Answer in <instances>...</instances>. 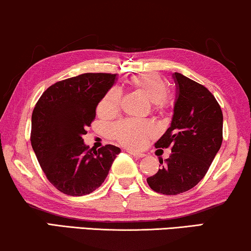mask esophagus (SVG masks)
<instances>
[{"label":"esophagus","instance_id":"1","mask_svg":"<svg viewBox=\"0 0 251 251\" xmlns=\"http://www.w3.org/2000/svg\"><path fill=\"white\" fill-rule=\"evenodd\" d=\"M127 152H128L129 154H132V156L136 157V158H143L144 157V153H140V152H136V151H133V150H126Z\"/></svg>","mask_w":251,"mask_h":251}]
</instances>
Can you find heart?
<instances>
[{"instance_id": "obj_1", "label": "heart", "mask_w": 251, "mask_h": 251, "mask_svg": "<svg viewBox=\"0 0 251 251\" xmlns=\"http://www.w3.org/2000/svg\"><path fill=\"white\" fill-rule=\"evenodd\" d=\"M127 85L130 90L136 91L144 95L152 103L153 111H161L168 107L169 93L168 84L164 77L157 74H142L133 76L127 80ZM121 107V92L117 87L109 90L98 105L99 115L114 116L117 114ZM110 134L123 146L130 149H140L147 144L149 139L154 135V129L146 122L134 121V119H123L111 126Z\"/></svg>"}]
</instances>
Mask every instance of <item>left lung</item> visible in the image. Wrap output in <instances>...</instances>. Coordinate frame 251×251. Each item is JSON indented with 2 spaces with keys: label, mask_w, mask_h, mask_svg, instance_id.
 <instances>
[{
  "label": "left lung",
  "mask_w": 251,
  "mask_h": 251,
  "mask_svg": "<svg viewBox=\"0 0 251 251\" xmlns=\"http://www.w3.org/2000/svg\"><path fill=\"white\" fill-rule=\"evenodd\" d=\"M177 99L171 127L157 149L171 148L161 168L147 178L153 191L175 196L195 188L209 169L223 141V112L211 92L201 84L175 73Z\"/></svg>",
  "instance_id": "8db88e82"
}]
</instances>
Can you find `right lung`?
<instances>
[{"instance_id": "1", "label": "right lung", "mask_w": 251, "mask_h": 251, "mask_svg": "<svg viewBox=\"0 0 251 251\" xmlns=\"http://www.w3.org/2000/svg\"><path fill=\"white\" fill-rule=\"evenodd\" d=\"M115 79L116 74L105 73L70 77L47 89L35 104L31 147L49 182L65 195L80 197L97 190L121 152L111 144L90 149L82 137Z\"/></svg>"}]
</instances>
